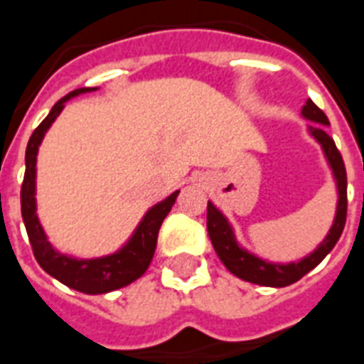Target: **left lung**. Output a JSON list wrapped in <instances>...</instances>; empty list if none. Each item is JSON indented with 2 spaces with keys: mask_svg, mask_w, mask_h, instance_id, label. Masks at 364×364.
Listing matches in <instances>:
<instances>
[{
  "mask_svg": "<svg viewBox=\"0 0 364 364\" xmlns=\"http://www.w3.org/2000/svg\"><path fill=\"white\" fill-rule=\"evenodd\" d=\"M304 119L311 121L308 125V134L314 138L315 142L321 146V151L325 156V161L332 173V180L336 184V213L334 220L325 235V239L315 247L309 255L296 262H273L266 260L262 256L250 252L239 243L235 230L232 222L228 220V216L216 207L213 201L207 205V230L210 243H213L216 255L222 260V264L228 267V272H232L235 277L249 281V283L262 284V287H287V284L296 283L298 279H302L308 272H311L315 266H319L338 239L342 235L343 226H346V213H348V176H346V167H343L342 156L336 150V144L328 134L326 129L331 123L326 119V115L315 106L311 100H306L300 112Z\"/></svg>",
  "mask_w": 364,
  "mask_h": 364,
  "instance_id": "1",
  "label": "left lung"
}]
</instances>
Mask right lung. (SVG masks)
I'll list each match as a JSON object with an SVG mask.
<instances>
[{"label":"right lung","mask_w":364,"mask_h":364,"mask_svg":"<svg viewBox=\"0 0 364 364\" xmlns=\"http://www.w3.org/2000/svg\"><path fill=\"white\" fill-rule=\"evenodd\" d=\"M97 89L98 87H83V89H75L64 98H60L50 108L49 115L32 132L26 146V173H24V182H22L21 190L22 220L26 226L36 260L50 277H55L56 281H60L70 289L80 290L83 294H106V292L127 287L138 277H142L144 272L150 266L154 252H156L159 228H161L165 216L171 213L180 193V190L173 191L163 201L148 208L142 220L138 222V226L131 233V237L112 255L98 256V258H75V256L64 255L50 245L38 218V201H36V174H38L36 163H38L39 146L43 142L50 125L60 115L68 100L85 95V92L97 91Z\"/></svg>","instance_id":"add662e5"}]
</instances>
